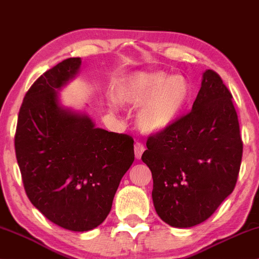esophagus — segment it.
<instances>
[{
	"label": "esophagus",
	"mask_w": 259,
	"mask_h": 259,
	"mask_svg": "<svg viewBox=\"0 0 259 259\" xmlns=\"http://www.w3.org/2000/svg\"><path fill=\"white\" fill-rule=\"evenodd\" d=\"M135 156H136V159H141V156H142V154H143V152H145V145H142V143L141 142H136L135 143Z\"/></svg>",
	"instance_id": "1"
}]
</instances>
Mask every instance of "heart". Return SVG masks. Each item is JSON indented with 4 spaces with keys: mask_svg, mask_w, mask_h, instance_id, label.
<instances>
[{
    "mask_svg": "<svg viewBox=\"0 0 259 259\" xmlns=\"http://www.w3.org/2000/svg\"><path fill=\"white\" fill-rule=\"evenodd\" d=\"M191 86L182 75L162 70L139 71L117 87V99L139 106L137 124L145 133L155 134L172 126L188 109Z\"/></svg>",
    "mask_w": 259,
    "mask_h": 259,
    "instance_id": "b5f03b06",
    "label": "heart"
}]
</instances>
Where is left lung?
Returning <instances> with one entry per match:
<instances>
[{
  "mask_svg": "<svg viewBox=\"0 0 259 259\" xmlns=\"http://www.w3.org/2000/svg\"><path fill=\"white\" fill-rule=\"evenodd\" d=\"M243 141L232 94L205 70L192 110L147 140L142 161L152 171L153 203L162 221L188 228L205 221L232 194Z\"/></svg>",
  "mask_w": 259,
  "mask_h": 259,
  "instance_id": "1",
  "label": "left lung"
}]
</instances>
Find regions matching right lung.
I'll return each mask as SVG.
<instances>
[{"instance_id": "add662e5", "label": "right lung", "mask_w": 259, "mask_h": 259, "mask_svg": "<svg viewBox=\"0 0 259 259\" xmlns=\"http://www.w3.org/2000/svg\"><path fill=\"white\" fill-rule=\"evenodd\" d=\"M80 65V57L67 58L35 80L19 111L14 143L32 204L60 227L86 232L109 215L135 154L132 136L60 106L57 91Z\"/></svg>"}]
</instances>
